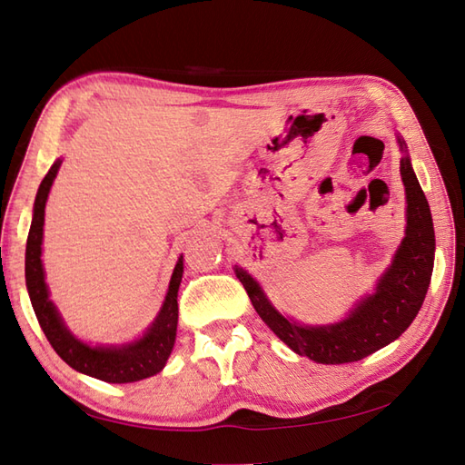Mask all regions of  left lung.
I'll return each mask as SVG.
<instances>
[{"instance_id":"1","label":"left lung","mask_w":465,"mask_h":465,"mask_svg":"<svg viewBox=\"0 0 465 465\" xmlns=\"http://www.w3.org/2000/svg\"><path fill=\"white\" fill-rule=\"evenodd\" d=\"M402 152L401 177L406 193V229L392 262L377 280L375 292L365 293L341 322L305 325L280 313L262 286L246 270L234 274L251 298L256 313L293 353L315 363L341 365L369 357L399 339L422 308L434 270V224L424 191L418 183L406 143L396 135Z\"/></svg>"}]
</instances>
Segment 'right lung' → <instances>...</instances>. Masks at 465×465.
<instances>
[{"label": "right lung", "instance_id": "right-lung-1", "mask_svg": "<svg viewBox=\"0 0 465 465\" xmlns=\"http://www.w3.org/2000/svg\"><path fill=\"white\" fill-rule=\"evenodd\" d=\"M63 160H56L49 173L41 181L35 205H33V219L25 248V284L29 300L35 312L41 330L49 343L66 365L83 375L100 379L104 382H135L160 372L169 355H172L177 335V292L181 278H183V256H179L173 268L172 280L165 293V300L157 312L155 320L147 327L142 337L122 345H90L78 339L69 327L64 325L59 310L49 298V286L45 282L43 270V224L45 205H47L53 181L59 173Z\"/></svg>", "mask_w": 465, "mask_h": 465}]
</instances>
